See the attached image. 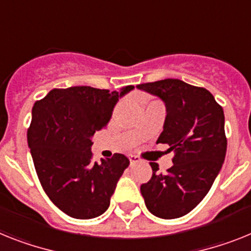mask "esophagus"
<instances>
[{
  "instance_id": "obj_1",
  "label": "esophagus",
  "mask_w": 251,
  "mask_h": 251,
  "mask_svg": "<svg viewBox=\"0 0 251 251\" xmlns=\"http://www.w3.org/2000/svg\"><path fill=\"white\" fill-rule=\"evenodd\" d=\"M129 159H130V163H131V165L140 162V157H138V155H135V154H130Z\"/></svg>"
}]
</instances>
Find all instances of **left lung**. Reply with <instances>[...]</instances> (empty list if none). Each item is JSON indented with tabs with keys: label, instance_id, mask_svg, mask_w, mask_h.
<instances>
[{
	"label": "left lung",
	"instance_id": "left-lung-1",
	"mask_svg": "<svg viewBox=\"0 0 251 251\" xmlns=\"http://www.w3.org/2000/svg\"><path fill=\"white\" fill-rule=\"evenodd\" d=\"M136 88L165 102L166 120L157 143L175 151L165 175L151 163V178L140 186L151 214L174 220L197 207L207 195L226 157L223 108L210 92L178 79L139 84Z\"/></svg>",
	"mask_w": 251,
	"mask_h": 251
}]
</instances>
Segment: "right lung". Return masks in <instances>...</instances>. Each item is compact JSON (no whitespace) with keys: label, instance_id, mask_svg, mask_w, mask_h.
Here are the masks:
<instances>
[{"label":"right lung","instance_id":"add662e5","mask_svg":"<svg viewBox=\"0 0 251 251\" xmlns=\"http://www.w3.org/2000/svg\"><path fill=\"white\" fill-rule=\"evenodd\" d=\"M132 89L71 86L50 90L34 103L26 135L31 158L43 190L67 216L90 220L108 209L130 161L115 153L102 163L93 162L92 138L106 127L116 103Z\"/></svg>","mask_w":251,"mask_h":251}]
</instances>
